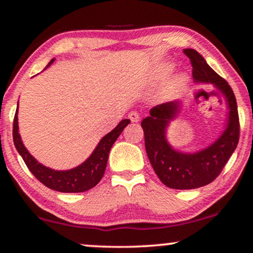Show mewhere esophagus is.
<instances>
[{
  "mask_svg": "<svg viewBox=\"0 0 253 253\" xmlns=\"http://www.w3.org/2000/svg\"><path fill=\"white\" fill-rule=\"evenodd\" d=\"M129 119H130V121L131 122H139V115H138V113H136V112H130L129 113Z\"/></svg>",
  "mask_w": 253,
  "mask_h": 253,
  "instance_id": "obj_1",
  "label": "esophagus"
}]
</instances>
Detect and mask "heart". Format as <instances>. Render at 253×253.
Segmentation results:
<instances>
[{
    "instance_id": "b5f03b06",
    "label": "heart",
    "mask_w": 253,
    "mask_h": 253,
    "mask_svg": "<svg viewBox=\"0 0 253 253\" xmlns=\"http://www.w3.org/2000/svg\"><path fill=\"white\" fill-rule=\"evenodd\" d=\"M157 79H158L157 76H154V77H151L148 79L147 82L150 83V84H153V83L157 82ZM186 84H188V76L185 74L176 75L170 79V82L165 86V88L162 89V94L165 96L174 95L176 93L181 92L182 89L185 87Z\"/></svg>"
}]
</instances>
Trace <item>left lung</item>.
Segmentation results:
<instances>
[{
    "label": "left lung",
    "mask_w": 253,
    "mask_h": 253,
    "mask_svg": "<svg viewBox=\"0 0 253 253\" xmlns=\"http://www.w3.org/2000/svg\"><path fill=\"white\" fill-rule=\"evenodd\" d=\"M191 60L192 77L196 84H212L226 100L228 114L223 132L210 146L192 153L174 148L167 139V129L182 108L179 100L161 103L150 110L141 121L145 148L155 174L168 188L191 190L210 184L222 170L236 150L240 138L237 103L233 89L207 64L195 49L183 50Z\"/></svg>",
    "instance_id": "1"
}]
</instances>
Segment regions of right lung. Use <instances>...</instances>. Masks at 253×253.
Here are the masks:
<instances>
[{
  "mask_svg": "<svg viewBox=\"0 0 253 253\" xmlns=\"http://www.w3.org/2000/svg\"><path fill=\"white\" fill-rule=\"evenodd\" d=\"M54 61L55 58L48 63L46 68L49 67ZM129 123L130 120L127 119L121 121L115 129H113L100 139L94 151L83 164L68 170H55V169L46 167L27 151L18 131V108L16 110L15 119H13V144L30 171L47 188L58 192H84L94 188L102 178L107 167L110 148Z\"/></svg>",
  "mask_w": 253,
  "mask_h": 253,
  "instance_id": "1",
  "label": "right lung"
}]
</instances>
